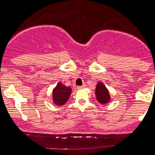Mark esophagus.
Masks as SVG:
<instances>
[{"mask_svg":"<svg viewBox=\"0 0 155 155\" xmlns=\"http://www.w3.org/2000/svg\"><path fill=\"white\" fill-rule=\"evenodd\" d=\"M85 86H86V85L83 84L82 86H79L77 88H78V89H82V88H84Z\"/></svg>","mask_w":155,"mask_h":155,"instance_id":"obj_1","label":"esophagus"}]
</instances>
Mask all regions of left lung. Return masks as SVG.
<instances>
[{"mask_svg":"<svg viewBox=\"0 0 155 155\" xmlns=\"http://www.w3.org/2000/svg\"><path fill=\"white\" fill-rule=\"evenodd\" d=\"M95 95H96L97 100L100 103H107L109 101V99H110L108 90L106 89L105 86H104V84H102L101 82H99L97 86H96Z\"/></svg>","mask_w":155,"mask_h":155,"instance_id":"obj_1","label":"left lung"}]
</instances>
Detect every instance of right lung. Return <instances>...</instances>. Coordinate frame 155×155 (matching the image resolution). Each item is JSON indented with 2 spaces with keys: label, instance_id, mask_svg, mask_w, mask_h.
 <instances>
[{
  "label": "right lung",
  "instance_id": "obj_1",
  "mask_svg": "<svg viewBox=\"0 0 155 155\" xmlns=\"http://www.w3.org/2000/svg\"><path fill=\"white\" fill-rule=\"evenodd\" d=\"M72 89L59 82L56 87L53 89V98L55 104L59 105H64L68 101Z\"/></svg>",
  "mask_w": 155,
  "mask_h": 155
}]
</instances>
